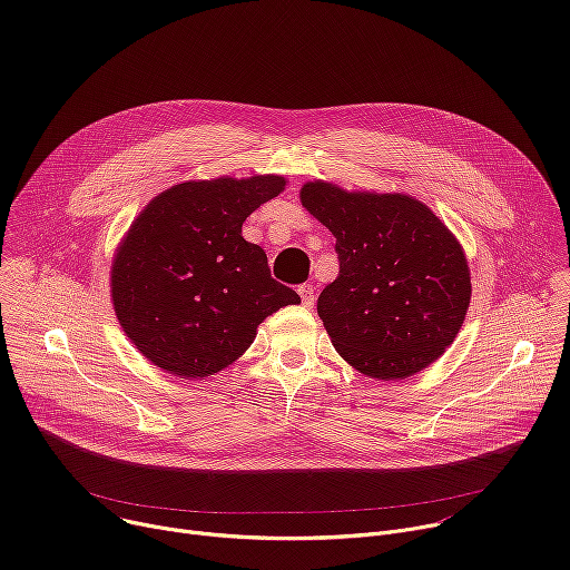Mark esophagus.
I'll return each mask as SVG.
<instances>
[{"label": "esophagus", "mask_w": 570, "mask_h": 570, "mask_svg": "<svg viewBox=\"0 0 570 570\" xmlns=\"http://www.w3.org/2000/svg\"><path fill=\"white\" fill-rule=\"evenodd\" d=\"M297 293H299V297H302V304L311 308L313 302H315V288H313L311 284H302V286L297 288Z\"/></svg>", "instance_id": "1"}]
</instances>
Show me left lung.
I'll list each match as a JSON object with an SVG mask.
<instances>
[{
    "mask_svg": "<svg viewBox=\"0 0 570 570\" xmlns=\"http://www.w3.org/2000/svg\"><path fill=\"white\" fill-rule=\"evenodd\" d=\"M299 200L336 236L341 271L317 297L336 352L379 381L409 379L435 363L455 341L471 299L453 232L405 194L315 180L299 189Z\"/></svg>",
    "mask_w": 570,
    "mask_h": 570,
    "instance_id": "left-lung-1",
    "label": "left lung"
}]
</instances>
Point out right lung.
Wrapping results in <instances>:
<instances>
[{"label":"right lung","instance_id":"add662e5","mask_svg":"<svg viewBox=\"0 0 570 570\" xmlns=\"http://www.w3.org/2000/svg\"><path fill=\"white\" fill-rule=\"evenodd\" d=\"M284 187L282 176L187 180L132 220L115 253L110 293L124 334L153 365L180 379L216 374L253 345L268 315L299 304L240 234Z\"/></svg>","mask_w":570,"mask_h":570}]
</instances>
